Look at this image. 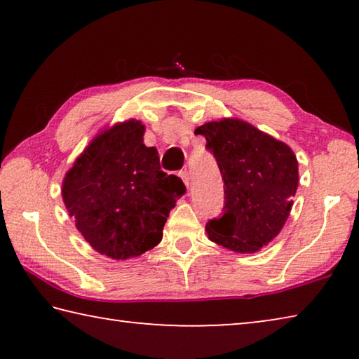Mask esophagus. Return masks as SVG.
<instances>
[{
    "label": "esophagus",
    "instance_id": "1",
    "mask_svg": "<svg viewBox=\"0 0 359 359\" xmlns=\"http://www.w3.org/2000/svg\"><path fill=\"white\" fill-rule=\"evenodd\" d=\"M179 175H180V179L184 180L185 187H187V188L190 187V175H188V172H187V171H180V172H179Z\"/></svg>",
    "mask_w": 359,
    "mask_h": 359
}]
</instances>
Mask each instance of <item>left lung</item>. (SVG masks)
Here are the masks:
<instances>
[{"instance_id":"1","label":"left lung","mask_w":359,"mask_h":359,"mask_svg":"<svg viewBox=\"0 0 359 359\" xmlns=\"http://www.w3.org/2000/svg\"><path fill=\"white\" fill-rule=\"evenodd\" d=\"M205 137L224 184L220 218L209 220L212 242L236 253H255L280 233L299 184L297 160L287 144L239 118L209 121Z\"/></svg>"}]
</instances>
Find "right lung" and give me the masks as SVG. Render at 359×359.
Segmentation results:
<instances>
[{"instance_id": "add662e5", "label": "right lung", "mask_w": 359, "mask_h": 359, "mask_svg": "<svg viewBox=\"0 0 359 359\" xmlns=\"http://www.w3.org/2000/svg\"><path fill=\"white\" fill-rule=\"evenodd\" d=\"M144 131L135 118L101 131L63 180V203L76 228L112 259L135 258L160 244L169 212L187 190L177 175L161 171Z\"/></svg>"}]
</instances>
